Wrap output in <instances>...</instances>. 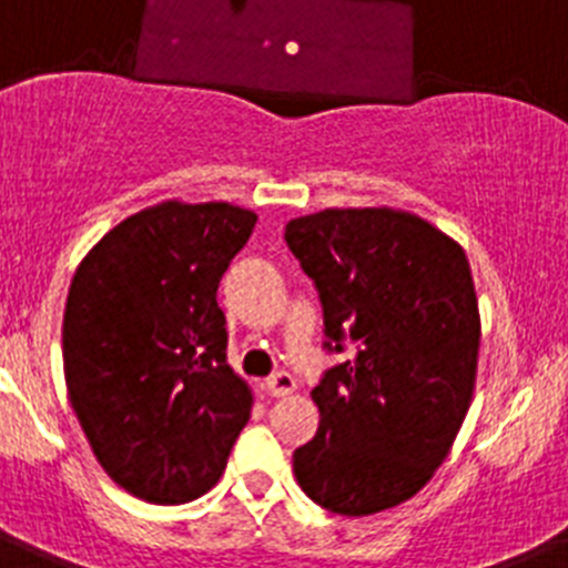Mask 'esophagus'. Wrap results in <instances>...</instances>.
Here are the masks:
<instances>
[{"mask_svg":"<svg viewBox=\"0 0 568 568\" xmlns=\"http://www.w3.org/2000/svg\"><path fill=\"white\" fill-rule=\"evenodd\" d=\"M295 389V378L290 373H275L273 378L264 381V393L270 395V398H287V395H293Z\"/></svg>","mask_w":568,"mask_h":568,"instance_id":"1","label":"esophagus"}]
</instances>
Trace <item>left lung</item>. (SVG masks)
<instances>
[{
    "mask_svg": "<svg viewBox=\"0 0 568 568\" xmlns=\"http://www.w3.org/2000/svg\"><path fill=\"white\" fill-rule=\"evenodd\" d=\"M315 281L329 366L318 433L293 455L307 498L364 518L404 504L449 455L478 373L480 315L464 247L393 207L321 210L284 230Z\"/></svg>",
    "mask_w": 568,
    "mask_h": 568,
    "instance_id": "obj_1",
    "label": "left lung"
}]
</instances>
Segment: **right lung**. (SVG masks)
I'll use <instances>...</instances> for the list:
<instances>
[{
  "label": "right lung",
  "instance_id": "obj_1",
  "mask_svg": "<svg viewBox=\"0 0 568 568\" xmlns=\"http://www.w3.org/2000/svg\"><path fill=\"white\" fill-rule=\"evenodd\" d=\"M255 222L227 202H162L115 224L70 281V404L102 469L148 504L215 486L250 420L215 293Z\"/></svg>",
  "mask_w": 568,
  "mask_h": 568
}]
</instances>
